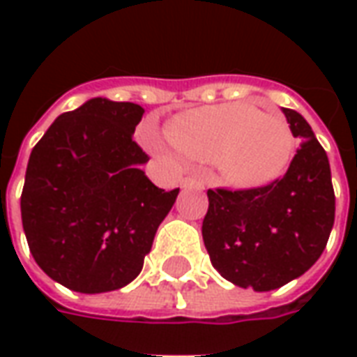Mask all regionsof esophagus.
Returning a JSON list of instances; mask_svg holds the SVG:
<instances>
[{
  "mask_svg": "<svg viewBox=\"0 0 357 357\" xmlns=\"http://www.w3.org/2000/svg\"><path fill=\"white\" fill-rule=\"evenodd\" d=\"M181 185L185 187V189H204V183H202V179H197V178H185L181 181Z\"/></svg>",
  "mask_w": 357,
  "mask_h": 357,
  "instance_id": "1",
  "label": "esophagus"
}]
</instances>
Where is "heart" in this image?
I'll return each instance as SVG.
<instances>
[{"label":"heart","mask_w":357,"mask_h":357,"mask_svg":"<svg viewBox=\"0 0 357 357\" xmlns=\"http://www.w3.org/2000/svg\"><path fill=\"white\" fill-rule=\"evenodd\" d=\"M168 137L181 155L210 162L222 183L237 189L273 183L294 153V135L283 118L247 102L185 110L170 120Z\"/></svg>","instance_id":"1"}]
</instances>
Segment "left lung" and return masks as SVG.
<instances>
[{"label":"left lung","instance_id":"8db88e82","mask_svg":"<svg viewBox=\"0 0 357 357\" xmlns=\"http://www.w3.org/2000/svg\"><path fill=\"white\" fill-rule=\"evenodd\" d=\"M302 139L283 178L266 187L208 189L202 239L224 279L256 292L273 291L306 273L325 250L335 224L327 153L296 110L283 109Z\"/></svg>","mask_w":357,"mask_h":357}]
</instances>
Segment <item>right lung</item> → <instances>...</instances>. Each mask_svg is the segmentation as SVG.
<instances>
[{
  "mask_svg": "<svg viewBox=\"0 0 357 357\" xmlns=\"http://www.w3.org/2000/svg\"><path fill=\"white\" fill-rule=\"evenodd\" d=\"M143 107L93 97L50 126L30 153L20 197L36 264L66 289H122L143 269L179 189L164 191L141 170L132 139Z\"/></svg>",
  "mask_w": 357,
  "mask_h": 357,
  "instance_id": "right-lung-1",
  "label": "right lung"
}]
</instances>
